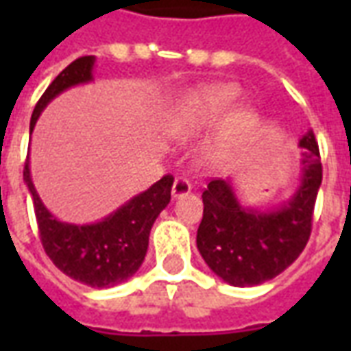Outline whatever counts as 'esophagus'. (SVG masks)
Wrapping results in <instances>:
<instances>
[{
    "label": "esophagus",
    "mask_w": 351,
    "mask_h": 351,
    "mask_svg": "<svg viewBox=\"0 0 351 351\" xmlns=\"http://www.w3.org/2000/svg\"><path fill=\"white\" fill-rule=\"evenodd\" d=\"M191 191V184L186 180V178H176L175 182H173V188H171V195L173 199L184 197V195H188Z\"/></svg>",
    "instance_id": "34e87169"
}]
</instances>
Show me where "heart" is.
<instances>
[{"label":"heart","mask_w":351,"mask_h":351,"mask_svg":"<svg viewBox=\"0 0 351 351\" xmlns=\"http://www.w3.org/2000/svg\"><path fill=\"white\" fill-rule=\"evenodd\" d=\"M239 88L231 84H210L188 90L176 101L175 108L169 114V133L180 141H190L213 130L239 99ZM256 123V116L250 110H239L221 123L216 137L206 148L205 158L210 163L226 158L250 128Z\"/></svg>","instance_id":"1"}]
</instances>
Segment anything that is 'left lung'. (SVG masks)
I'll list each match as a JSON object with an SVG mask.
<instances>
[{"label": "left lung", "mask_w": 351, "mask_h": 351, "mask_svg": "<svg viewBox=\"0 0 351 351\" xmlns=\"http://www.w3.org/2000/svg\"><path fill=\"white\" fill-rule=\"evenodd\" d=\"M301 178L287 201L269 208L241 203L231 178L208 182L197 250L208 269L229 286H259L286 271L308 243L312 213L322 186V161L314 131L301 138Z\"/></svg>", "instance_id": "obj_1"}]
</instances>
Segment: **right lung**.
Instances as JSON below:
<instances>
[{"label": "right lung", "mask_w": 351, "mask_h": 351, "mask_svg": "<svg viewBox=\"0 0 351 351\" xmlns=\"http://www.w3.org/2000/svg\"><path fill=\"white\" fill-rule=\"evenodd\" d=\"M95 56L75 60L52 80L35 105L29 135L39 116L60 93L93 80ZM24 182L34 199L35 218L43 248L60 271L90 287H112L130 280L143 265L154 221L171 201L173 178L163 176L148 190L118 206L114 213L93 223H67L45 206L35 190L29 171V156L24 167Z\"/></svg>", "instance_id": "add662e5"}]
</instances>
